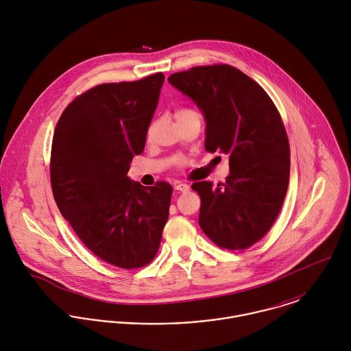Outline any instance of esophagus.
Masks as SVG:
<instances>
[{"label":"esophagus","instance_id":"34e87169","mask_svg":"<svg viewBox=\"0 0 351 351\" xmlns=\"http://www.w3.org/2000/svg\"><path fill=\"white\" fill-rule=\"evenodd\" d=\"M174 189H176L177 192H182V193H186V192H189V185H186V184H182V182H178V184L174 186Z\"/></svg>","mask_w":351,"mask_h":351}]
</instances>
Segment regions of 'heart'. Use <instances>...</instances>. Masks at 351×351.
I'll return each mask as SVG.
<instances>
[{
    "instance_id": "b5f03b06",
    "label": "heart",
    "mask_w": 351,
    "mask_h": 351,
    "mask_svg": "<svg viewBox=\"0 0 351 351\" xmlns=\"http://www.w3.org/2000/svg\"><path fill=\"white\" fill-rule=\"evenodd\" d=\"M199 119V114L197 112L192 110V109H180L176 112V120L177 121H181V120H186V119ZM152 131H154V124L149 128V132H147V138L150 139L151 135H152Z\"/></svg>"
}]
</instances>
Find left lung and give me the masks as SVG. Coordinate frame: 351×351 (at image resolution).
Instances as JSON below:
<instances>
[{
    "label": "left lung",
    "instance_id": "8db88e82",
    "mask_svg": "<svg viewBox=\"0 0 351 351\" xmlns=\"http://www.w3.org/2000/svg\"><path fill=\"white\" fill-rule=\"evenodd\" d=\"M169 84L193 101L205 120V150L228 156L224 184L195 182L199 224L221 249H247L270 230L285 200L291 151L267 93L228 64L174 73Z\"/></svg>",
    "mask_w": 351,
    "mask_h": 351
}]
</instances>
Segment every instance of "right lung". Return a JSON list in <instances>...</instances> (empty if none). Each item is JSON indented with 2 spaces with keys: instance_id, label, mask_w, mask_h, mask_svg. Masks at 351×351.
Instances as JSON below:
<instances>
[{
  "instance_id": "1",
  "label": "right lung",
  "mask_w": 351,
  "mask_h": 351,
  "mask_svg": "<svg viewBox=\"0 0 351 351\" xmlns=\"http://www.w3.org/2000/svg\"><path fill=\"white\" fill-rule=\"evenodd\" d=\"M163 73L135 82L102 84L59 117L51 149V186L62 216L82 243L123 269L156 255L173 188L143 186L127 173L142 154Z\"/></svg>"
}]
</instances>
